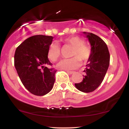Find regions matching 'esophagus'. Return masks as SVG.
Segmentation results:
<instances>
[{
    "mask_svg": "<svg viewBox=\"0 0 129 129\" xmlns=\"http://www.w3.org/2000/svg\"><path fill=\"white\" fill-rule=\"evenodd\" d=\"M67 72L68 73H69V74H70V75H72V74H73V73H75V72H73V71H67Z\"/></svg>",
    "mask_w": 129,
    "mask_h": 129,
    "instance_id": "obj_1",
    "label": "esophagus"
}]
</instances>
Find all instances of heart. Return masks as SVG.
Instances as JSON below:
<instances>
[{
  "instance_id": "b5f03b06",
  "label": "heart",
  "mask_w": 129,
  "mask_h": 129,
  "mask_svg": "<svg viewBox=\"0 0 129 129\" xmlns=\"http://www.w3.org/2000/svg\"><path fill=\"white\" fill-rule=\"evenodd\" d=\"M61 42L66 45L72 46L70 56V58L62 60L57 64V67L62 70H70L78 68L82 62H86L89 59L91 54V50L88 45L84 44V39L79 36H70L61 40ZM61 55V49L57 44H53L50 46L47 51V56L50 60L57 61Z\"/></svg>"
}]
</instances>
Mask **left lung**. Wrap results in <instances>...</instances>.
I'll return each instance as SVG.
<instances>
[{"label": "left lung", "mask_w": 129, "mask_h": 129, "mask_svg": "<svg viewBox=\"0 0 129 129\" xmlns=\"http://www.w3.org/2000/svg\"><path fill=\"white\" fill-rule=\"evenodd\" d=\"M91 46V54L84 72L83 80L75 84V87L81 91L90 93L101 85L110 64V53L107 44L101 38L91 33H85Z\"/></svg>", "instance_id": "obj_1"}]
</instances>
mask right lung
<instances>
[{
    "label": "right lung",
    "instance_id": "1",
    "mask_svg": "<svg viewBox=\"0 0 129 129\" xmlns=\"http://www.w3.org/2000/svg\"><path fill=\"white\" fill-rule=\"evenodd\" d=\"M53 37L35 35L16 48L14 66L24 87L32 94L44 96L52 89L57 72L48 60L47 51Z\"/></svg>",
    "mask_w": 129,
    "mask_h": 129
}]
</instances>
